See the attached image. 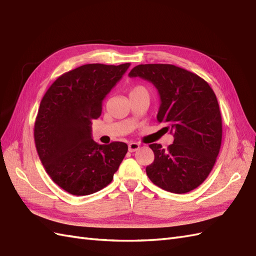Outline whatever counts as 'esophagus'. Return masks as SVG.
<instances>
[{
	"mask_svg": "<svg viewBox=\"0 0 256 256\" xmlns=\"http://www.w3.org/2000/svg\"><path fill=\"white\" fill-rule=\"evenodd\" d=\"M140 147V145L138 142H130L128 144V152H136V150H138Z\"/></svg>",
	"mask_w": 256,
	"mask_h": 256,
	"instance_id": "obj_1",
	"label": "esophagus"
}]
</instances>
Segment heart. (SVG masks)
I'll return each instance as SVG.
<instances>
[{
  "instance_id": "obj_1",
  "label": "heart",
  "mask_w": 256,
  "mask_h": 256,
  "mask_svg": "<svg viewBox=\"0 0 256 256\" xmlns=\"http://www.w3.org/2000/svg\"><path fill=\"white\" fill-rule=\"evenodd\" d=\"M145 90V88H144L142 86H135V88L130 90V93H132V92H135V90Z\"/></svg>"
}]
</instances>
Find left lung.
I'll return each mask as SVG.
<instances>
[{
    "instance_id": "8db88e82",
    "label": "left lung",
    "mask_w": 256,
    "mask_h": 256,
    "mask_svg": "<svg viewBox=\"0 0 256 256\" xmlns=\"http://www.w3.org/2000/svg\"><path fill=\"white\" fill-rule=\"evenodd\" d=\"M152 82L161 104L156 120L174 136L168 149L150 144L154 160L146 168L154 185L173 194L194 190L206 180L222 144L218 98L206 81L168 64H138L128 74Z\"/></svg>"
}]
</instances>
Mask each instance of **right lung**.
<instances>
[{"mask_svg": "<svg viewBox=\"0 0 256 256\" xmlns=\"http://www.w3.org/2000/svg\"><path fill=\"white\" fill-rule=\"evenodd\" d=\"M88 64L66 72L43 96L34 123V142L45 171L74 196H88L109 185L128 152V145H100L92 140V121L102 100L128 69Z\"/></svg>", "mask_w": 256, "mask_h": 256, "instance_id": "add662e5", "label": "right lung"}]
</instances>
